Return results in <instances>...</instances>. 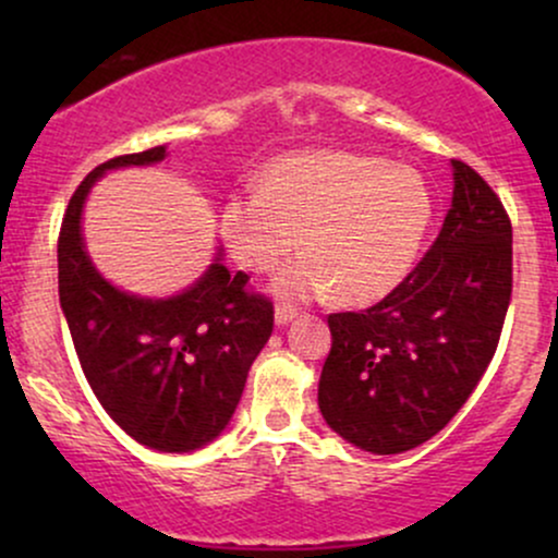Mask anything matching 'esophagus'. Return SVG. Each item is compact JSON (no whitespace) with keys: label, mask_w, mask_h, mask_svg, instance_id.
Instances as JSON below:
<instances>
[{"label":"esophagus","mask_w":558,"mask_h":558,"mask_svg":"<svg viewBox=\"0 0 558 558\" xmlns=\"http://www.w3.org/2000/svg\"><path fill=\"white\" fill-rule=\"evenodd\" d=\"M296 315H299V312L293 310V306H288V304L275 306V323H278V325H288Z\"/></svg>","instance_id":"1"}]
</instances>
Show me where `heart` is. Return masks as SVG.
<instances>
[{"instance_id":"1","label":"heart","mask_w":558,"mask_h":558,"mask_svg":"<svg viewBox=\"0 0 558 558\" xmlns=\"http://www.w3.org/2000/svg\"><path fill=\"white\" fill-rule=\"evenodd\" d=\"M433 220L425 178L407 165L343 149L296 151L267 165L259 191L222 204V239L252 272H270L293 248L304 257L275 280L286 299L336 293L373 304L407 278Z\"/></svg>"}]
</instances>
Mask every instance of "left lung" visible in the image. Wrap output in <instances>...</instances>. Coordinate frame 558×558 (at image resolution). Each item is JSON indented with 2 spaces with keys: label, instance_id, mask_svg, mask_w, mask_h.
Wrapping results in <instances>:
<instances>
[{
  "label": "left lung",
  "instance_id": "obj_1",
  "mask_svg": "<svg viewBox=\"0 0 558 558\" xmlns=\"http://www.w3.org/2000/svg\"><path fill=\"white\" fill-rule=\"evenodd\" d=\"M438 239L386 299L332 312L317 403L373 453L425 444L457 417L498 349L511 301V220L483 175L453 159Z\"/></svg>",
  "mask_w": 558,
  "mask_h": 558
}]
</instances>
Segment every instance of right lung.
Segmentation results:
<instances>
[{
	"label": "right lung",
	"mask_w": 558,
	"mask_h": 558,
	"mask_svg": "<svg viewBox=\"0 0 558 558\" xmlns=\"http://www.w3.org/2000/svg\"><path fill=\"white\" fill-rule=\"evenodd\" d=\"M165 159V146L107 159L83 178L57 239L60 304L88 386L138 444L194 451L222 433L252 362L272 336L275 310L246 272L215 262L172 299H138L94 270L81 239V209L99 175Z\"/></svg>",
	"instance_id": "obj_1"
}]
</instances>
